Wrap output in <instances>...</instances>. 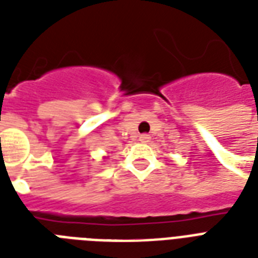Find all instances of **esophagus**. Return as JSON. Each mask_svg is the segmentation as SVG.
Listing matches in <instances>:
<instances>
[{"label": "esophagus", "mask_w": 258, "mask_h": 258, "mask_svg": "<svg viewBox=\"0 0 258 258\" xmlns=\"http://www.w3.org/2000/svg\"><path fill=\"white\" fill-rule=\"evenodd\" d=\"M139 141H141V143H149L150 135H147V134H142L141 137H139Z\"/></svg>", "instance_id": "obj_1"}]
</instances>
